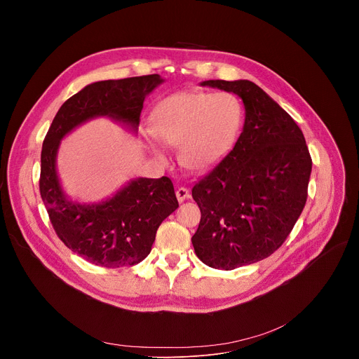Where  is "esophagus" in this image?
<instances>
[{"label":"esophagus","instance_id":"obj_1","mask_svg":"<svg viewBox=\"0 0 359 359\" xmlns=\"http://www.w3.org/2000/svg\"><path fill=\"white\" fill-rule=\"evenodd\" d=\"M176 197H177L179 203L184 201L186 198H189V197H190V191H189V189H186V187H179V189L176 190Z\"/></svg>","mask_w":359,"mask_h":359}]
</instances>
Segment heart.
<instances>
[{"mask_svg":"<svg viewBox=\"0 0 359 359\" xmlns=\"http://www.w3.org/2000/svg\"><path fill=\"white\" fill-rule=\"evenodd\" d=\"M149 125L161 142L179 146L177 158L184 169L204 172L234 146L243 126V107L238 97L227 92H177L153 108ZM147 147L158 159H166L155 142L147 140Z\"/></svg>","mask_w":359,"mask_h":359,"instance_id":"1","label":"heart"}]
</instances>
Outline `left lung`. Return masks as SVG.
I'll return each instance as SVG.
<instances>
[{
  "label": "left lung",
  "mask_w": 359,
  "mask_h": 359,
  "mask_svg": "<svg viewBox=\"0 0 359 359\" xmlns=\"http://www.w3.org/2000/svg\"><path fill=\"white\" fill-rule=\"evenodd\" d=\"M200 85L236 93L245 109L234 147L191 190L201 212L196 255L229 271L281 247L305 206L313 162L298 125L260 86L247 79Z\"/></svg>",
  "instance_id": "obj_1"
}]
</instances>
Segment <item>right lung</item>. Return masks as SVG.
<instances>
[{
    "mask_svg": "<svg viewBox=\"0 0 359 359\" xmlns=\"http://www.w3.org/2000/svg\"><path fill=\"white\" fill-rule=\"evenodd\" d=\"M163 82L155 74L86 85L60 108L42 143L39 191L50 223L68 248L95 266L119 269L144 260L159 226L179 203L166 176L136 177L99 203L71 200L57 172L61 140L102 116L136 133L144 97Z\"/></svg>",
    "mask_w": 359,
    "mask_h": 359,
    "instance_id": "obj_1",
    "label": "right lung"
}]
</instances>
